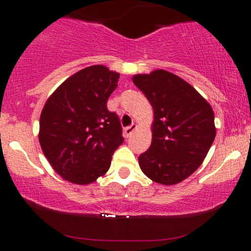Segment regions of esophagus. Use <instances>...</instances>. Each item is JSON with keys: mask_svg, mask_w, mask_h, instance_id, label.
Here are the masks:
<instances>
[{"mask_svg": "<svg viewBox=\"0 0 251 251\" xmlns=\"http://www.w3.org/2000/svg\"><path fill=\"white\" fill-rule=\"evenodd\" d=\"M135 128H137V125H135V124H132V125L127 126V127H125V129H124V135H125V137H129Z\"/></svg>", "mask_w": 251, "mask_h": 251, "instance_id": "obj_1", "label": "esophagus"}]
</instances>
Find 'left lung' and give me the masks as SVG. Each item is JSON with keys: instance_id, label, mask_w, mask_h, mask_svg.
Here are the masks:
<instances>
[{"instance_id": "1", "label": "left lung", "mask_w": 251, "mask_h": 251, "mask_svg": "<svg viewBox=\"0 0 251 251\" xmlns=\"http://www.w3.org/2000/svg\"><path fill=\"white\" fill-rule=\"evenodd\" d=\"M133 83L154 112L152 143L138 158L140 169L155 183H179L200 168L214 143V111L191 85L170 72L138 74Z\"/></svg>"}]
</instances>
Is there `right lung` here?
Masks as SVG:
<instances>
[{"label":"right lung","mask_w":251,"mask_h":251,"mask_svg":"<svg viewBox=\"0 0 251 251\" xmlns=\"http://www.w3.org/2000/svg\"><path fill=\"white\" fill-rule=\"evenodd\" d=\"M119 74L101 65L83 68L50 97L40 117L39 140L51 168L66 180L91 184L105 175L124 143L123 128L107 100Z\"/></svg>","instance_id":"1"}]
</instances>
